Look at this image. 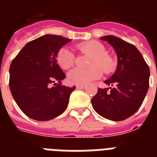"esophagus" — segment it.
Wrapping results in <instances>:
<instances>
[{
    "instance_id": "esophagus-1",
    "label": "esophagus",
    "mask_w": 157,
    "mask_h": 157,
    "mask_svg": "<svg viewBox=\"0 0 157 157\" xmlns=\"http://www.w3.org/2000/svg\"><path fill=\"white\" fill-rule=\"evenodd\" d=\"M77 89H84L86 88V85H76Z\"/></svg>"
}]
</instances>
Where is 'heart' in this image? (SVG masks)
I'll list each match as a JSON object with an SVG mask.
<instances>
[{"label":"heart","instance_id":"heart-1","mask_svg":"<svg viewBox=\"0 0 157 157\" xmlns=\"http://www.w3.org/2000/svg\"><path fill=\"white\" fill-rule=\"evenodd\" d=\"M76 50L81 53L91 55L89 69L74 68L69 71L67 80L69 83L76 85H86L103 75V69L106 74L114 71L116 59L111 54L106 53V49L102 43L90 40L76 45ZM56 59L58 63L63 69H68L73 66L75 62L74 54L67 48H61L57 53Z\"/></svg>","mask_w":157,"mask_h":157}]
</instances>
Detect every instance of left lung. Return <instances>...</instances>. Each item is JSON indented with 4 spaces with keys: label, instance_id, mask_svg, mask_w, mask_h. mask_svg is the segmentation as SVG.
<instances>
[{
    "label": "left lung",
    "instance_id": "left-lung-1",
    "mask_svg": "<svg viewBox=\"0 0 157 157\" xmlns=\"http://www.w3.org/2000/svg\"><path fill=\"white\" fill-rule=\"evenodd\" d=\"M101 40L114 48L118 64L116 72L104 81L109 88H98L91 103L106 119L124 121L141 107L149 88L150 69L134 45L111 35L102 36Z\"/></svg>",
    "mask_w": 157,
    "mask_h": 157
}]
</instances>
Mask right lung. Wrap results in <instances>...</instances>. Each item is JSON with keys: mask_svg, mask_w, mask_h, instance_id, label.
<instances>
[{"mask_svg": "<svg viewBox=\"0 0 157 157\" xmlns=\"http://www.w3.org/2000/svg\"><path fill=\"white\" fill-rule=\"evenodd\" d=\"M70 39L45 35L20 50L10 67L9 86L22 112L36 121H50L66 110L76 89L63 86L66 75L57 63V53Z\"/></svg>", "mask_w": 157, "mask_h": 157, "instance_id": "right-lung-1", "label": "right lung"}]
</instances>
